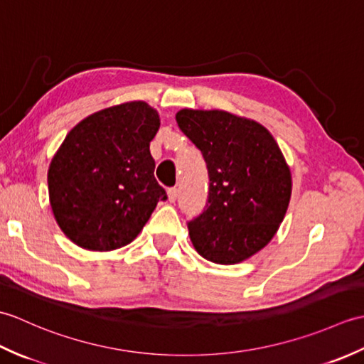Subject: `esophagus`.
<instances>
[{
  "instance_id": "esophagus-1",
  "label": "esophagus",
  "mask_w": 364,
  "mask_h": 364,
  "mask_svg": "<svg viewBox=\"0 0 364 364\" xmlns=\"http://www.w3.org/2000/svg\"><path fill=\"white\" fill-rule=\"evenodd\" d=\"M167 197H168V202H175L176 197H178V191H176V188H170V189H167Z\"/></svg>"
}]
</instances>
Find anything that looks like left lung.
<instances>
[{
	"label": "left lung",
	"mask_w": 364,
	"mask_h": 364,
	"mask_svg": "<svg viewBox=\"0 0 364 364\" xmlns=\"http://www.w3.org/2000/svg\"><path fill=\"white\" fill-rule=\"evenodd\" d=\"M176 123L202 151L210 176L203 211L188 222L208 261L236 264L267 245L291 198V172L259 123L225 111L181 109Z\"/></svg>",
	"instance_id": "obj_1"
}]
</instances>
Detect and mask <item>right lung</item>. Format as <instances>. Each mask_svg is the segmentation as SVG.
<instances>
[{
	"label": "right lung",
	"instance_id": "right-lung-1",
	"mask_svg": "<svg viewBox=\"0 0 364 364\" xmlns=\"http://www.w3.org/2000/svg\"><path fill=\"white\" fill-rule=\"evenodd\" d=\"M158 129V112L131 102L89 115L67 134L51 159L48 192L54 219L76 245L120 249L167 198L150 153Z\"/></svg>",
	"mask_w": 364,
	"mask_h": 364
}]
</instances>
